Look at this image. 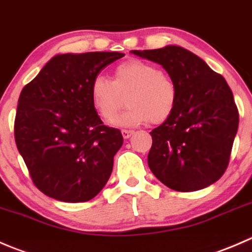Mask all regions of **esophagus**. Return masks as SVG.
I'll use <instances>...</instances> for the list:
<instances>
[{
	"label": "esophagus",
	"mask_w": 252,
	"mask_h": 252,
	"mask_svg": "<svg viewBox=\"0 0 252 252\" xmlns=\"http://www.w3.org/2000/svg\"><path fill=\"white\" fill-rule=\"evenodd\" d=\"M121 133H123L124 138L127 139V138H129L132 134H133V131H132V129H123V131H121Z\"/></svg>",
	"instance_id": "obj_1"
}]
</instances>
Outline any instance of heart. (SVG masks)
I'll use <instances>...</instances> for the list:
<instances>
[{"mask_svg":"<svg viewBox=\"0 0 252 252\" xmlns=\"http://www.w3.org/2000/svg\"><path fill=\"white\" fill-rule=\"evenodd\" d=\"M127 96L128 108L118 118L121 126H137L151 120L160 124L170 118L176 105L178 88L169 74L141 60H128L114 69L113 81L96 76L89 95L92 105L105 121H111Z\"/></svg>","mask_w":252,"mask_h":252,"instance_id":"b5f03b06","label":"heart"}]
</instances>
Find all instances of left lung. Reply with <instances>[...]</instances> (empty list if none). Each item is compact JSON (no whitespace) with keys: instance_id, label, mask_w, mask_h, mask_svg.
Returning <instances> with one entry per match:
<instances>
[{"instance_id":"1","label":"left lung","mask_w":252,"mask_h":252,"mask_svg":"<svg viewBox=\"0 0 252 252\" xmlns=\"http://www.w3.org/2000/svg\"><path fill=\"white\" fill-rule=\"evenodd\" d=\"M131 54L160 64L178 88L170 118L149 132L148 166L169 189L202 190L228 166L239 126L233 93L220 74L193 52L176 45Z\"/></svg>"}]
</instances>
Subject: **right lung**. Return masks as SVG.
<instances>
[{"mask_svg": "<svg viewBox=\"0 0 252 252\" xmlns=\"http://www.w3.org/2000/svg\"><path fill=\"white\" fill-rule=\"evenodd\" d=\"M121 52L59 54L18 99L14 138L33 183L49 197L86 202L108 183L124 143L120 129L103 125L89 95L103 68Z\"/></svg>", "mask_w": 252, "mask_h": 252, "instance_id": "obj_1", "label": "right lung"}]
</instances>
